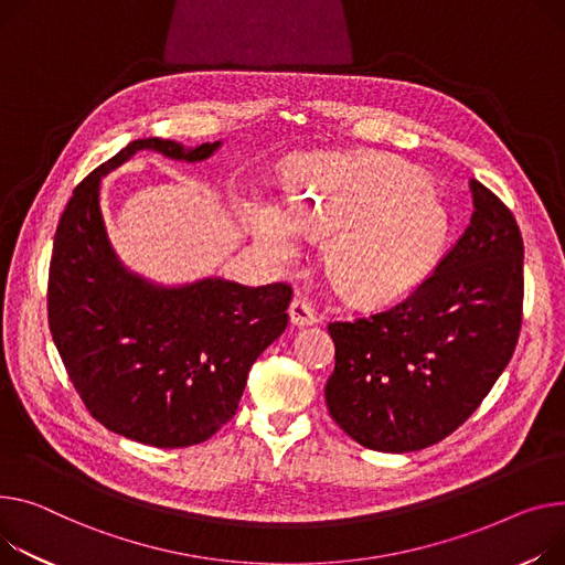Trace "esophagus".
Instances as JSON below:
<instances>
[{
    "mask_svg": "<svg viewBox=\"0 0 565 565\" xmlns=\"http://www.w3.org/2000/svg\"><path fill=\"white\" fill-rule=\"evenodd\" d=\"M288 313H290V322H292L295 327L313 324V322L318 320L316 309H313V305L309 302V297H302V295H297V297L292 299Z\"/></svg>",
    "mask_w": 565,
    "mask_h": 565,
    "instance_id": "34e87169",
    "label": "esophagus"
}]
</instances>
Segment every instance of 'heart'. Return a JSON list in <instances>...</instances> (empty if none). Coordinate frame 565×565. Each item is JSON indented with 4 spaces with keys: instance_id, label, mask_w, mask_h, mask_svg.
Returning <instances> with one entry per match:
<instances>
[{
    "instance_id": "1",
    "label": "heart",
    "mask_w": 565,
    "mask_h": 565,
    "mask_svg": "<svg viewBox=\"0 0 565 565\" xmlns=\"http://www.w3.org/2000/svg\"><path fill=\"white\" fill-rule=\"evenodd\" d=\"M288 217L270 211L258 236L279 258L295 254L292 230L331 241L327 275L345 299L388 305L423 284L447 252L452 222L436 179L386 154H324L290 177Z\"/></svg>"
}]
</instances>
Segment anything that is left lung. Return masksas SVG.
<instances>
[{
  "label": "left lung",
  "mask_w": 565,
  "mask_h": 565,
  "mask_svg": "<svg viewBox=\"0 0 565 565\" xmlns=\"http://www.w3.org/2000/svg\"><path fill=\"white\" fill-rule=\"evenodd\" d=\"M468 230L393 307L329 322L331 418L380 452H416L457 431L513 356L524 247L509 206L477 179Z\"/></svg>",
  "instance_id": "obj_1"
}]
</instances>
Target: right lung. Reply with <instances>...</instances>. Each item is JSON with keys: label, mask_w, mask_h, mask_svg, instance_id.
<instances>
[{"label": "right lung", "mask_w": 565, "mask_h": 565, "mask_svg": "<svg viewBox=\"0 0 565 565\" xmlns=\"http://www.w3.org/2000/svg\"><path fill=\"white\" fill-rule=\"evenodd\" d=\"M217 145L129 142L74 188L54 236L47 318L67 377L97 423L145 445H198L227 425L252 363L288 324L284 281L159 288L127 273L108 245L102 174L138 149L202 161Z\"/></svg>", "instance_id": "add662e5"}]
</instances>
